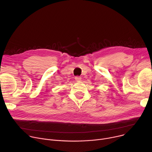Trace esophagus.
Listing matches in <instances>:
<instances>
[{
    "instance_id": "34e87169",
    "label": "esophagus",
    "mask_w": 152,
    "mask_h": 152,
    "mask_svg": "<svg viewBox=\"0 0 152 152\" xmlns=\"http://www.w3.org/2000/svg\"><path fill=\"white\" fill-rule=\"evenodd\" d=\"M81 79H82V78H81L80 77H79V76H76V77H75V80H76V81H77V82L81 81Z\"/></svg>"
}]
</instances>
